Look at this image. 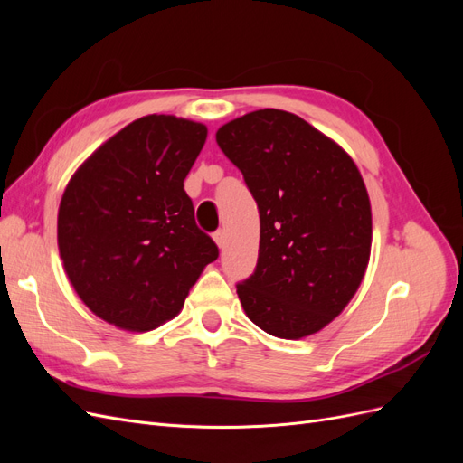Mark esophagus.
<instances>
[{
  "instance_id": "esophagus-1",
  "label": "esophagus",
  "mask_w": 463,
  "mask_h": 463,
  "mask_svg": "<svg viewBox=\"0 0 463 463\" xmlns=\"http://www.w3.org/2000/svg\"><path fill=\"white\" fill-rule=\"evenodd\" d=\"M214 241H216V245L222 249L223 245H226V233H223V230H216L214 232Z\"/></svg>"
}]
</instances>
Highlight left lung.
<instances>
[{
  "label": "left lung",
  "mask_w": 463,
  "mask_h": 463,
  "mask_svg": "<svg viewBox=\"0 0 463 463\" xmlns=\"http://www.w3.org/2000/svg\"><path fill=\"white\" fill-rule=\"evenodd\" d=\"M216 141L260 216L257 269L237 284L247 317L276 338L325 328L355 296L371 255V203L354 160L305 119L259 109Z\"/></svg>",
  "instance_id": "1"
}]
</instances>
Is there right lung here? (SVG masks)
<instances>
[{"label": "right lung", "mask_w": 463, "mask_h": 463, "mask_svg": "<svg viewBox=\"0 0 463 463\" xmlns=\"http://www.w3.org/2000/svg\"><path fill=\"white\" fill-rule=\"evenodd\" d=\"M203 123L146 116L98 148L69 181L58 245L69 282L109 325L145 332L174 318L218 247L184 189Z\"/></svg>", "instance_id": "right-lung-1"}]
</instances>
